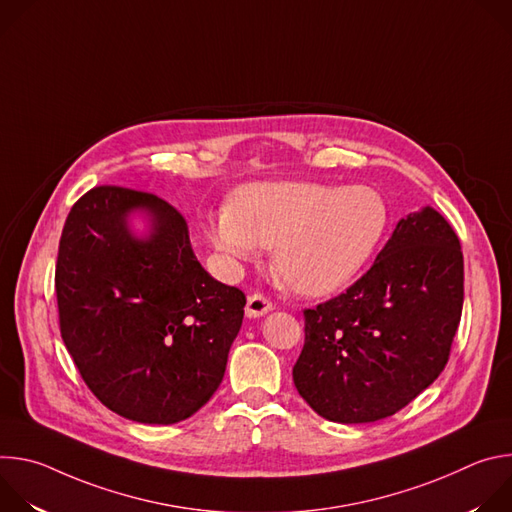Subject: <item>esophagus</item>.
I'll return each instance as SVG.
<instances>
[{
  "mask_svg": "<svg viewBox=\"0 0 512 512\" xmlns=\"http://www.w3.org/2000/svg\"><path fill=\"white\" fill-rule=\"evenodd\" d=\"M271 310H273V304H271V300L265 298L263 294H253V296H249L247 308H245V312H247L249 318L265 316V314L271 312Z\"/></svg>",
  "mask_w": 512,
  "mask_h": 512,
  "instance_id": "1",
  "label": "esophagus"
}]
</instances>
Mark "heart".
<instances>
[{
	"instance_id": "heart-1",
	"label": "heart",
	"mask_w": 512,
	"mask_h": 512,
	"mask_svg": "<svg viewBox=\"0 0 512 512\" xmlns=\"http://www.w3.org/2000/svg\"><path fill=\"white\" fill-rule=\"evenodd\" d=\"M387 227V200L373 186L265 182L237 190L231 208L208 218L206 233L235 261L273 247V267L291 289L324 296L367 265Z\"/></svg>"
}]
</instances>
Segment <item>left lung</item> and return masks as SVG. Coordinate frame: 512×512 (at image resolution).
Returning a JSON list of instances; mask_svg holds the SVG:
<instances>
[{"instance_id": "8db88e82", "label": "left lung", "mask_w": 512, "mask_h": 512, "mask_svg": "<svg viewBox=\"0 0 512 512\" xmlns=\"http://www.w3.org/2000/svg\"><path fill=\"white\" fill-rule=\"evenodd\" d=\"M462 304L460 239L425 206L401 218L371 269L344 294L304 310L298 393L338 423L397 413L446 369Z\"/></svg>"}]
</instances>
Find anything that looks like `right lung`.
I'll list each match as a JSON object with an SVG mask.
<instances>
[{
  "mask_svg": "<svg viewBox=\"0 0 512 512\" xmlns=\"http://www.w3.org/2000/svg\"><path fill=\"white\" fill-rule=\"evenodd\" d=\"M135 207L153 214L150 240L126 229ZM54 283L64 346L117 415L178 423L221 385L247 298L204 271L170 202L121 186L89 190L66 216Z\"/></svg>",
  "mask_w": 512,
  "mask_h": 512,
  "instance_id": "1",
  "label": "right lung"
}]
</instances>
